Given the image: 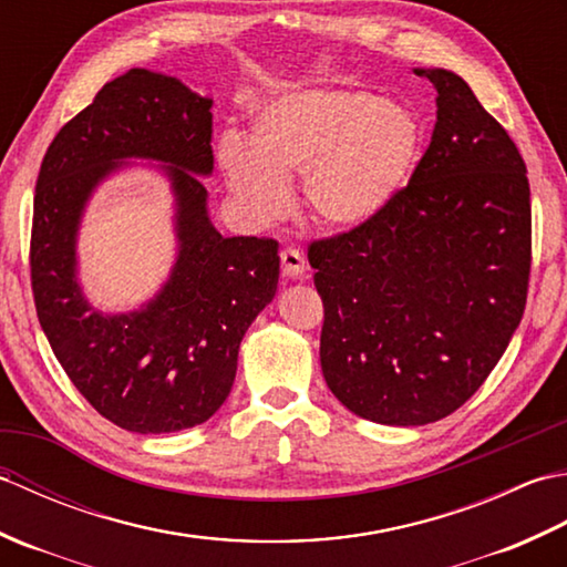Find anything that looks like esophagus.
Listing matches in <instances>:
<instances>
[{"label":"esophagus","mask_w":567,"mask_h":567,"mask_svg":"<svg viewBox=\"0 0 567 567\" xmlns=\"http://www.w3.org/2000/svg\"><path fill=\"white\" fill-rule=\"evenodd\" d=\"M280 260H282V272L287 277H302L307 272V260L302 252L295 248H285L280 252Z\"/></svg>","instance_id":"obj_1"}]
</instances>
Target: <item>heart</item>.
I'll return each instance as SVG.
<instances>
[{"label":"heart","instance_id":"b5f03b06","mask_svg":"<svg viewBox=\"0 0 567 567\" xmlns=\"http://www.w3.org/2000/svg\"><path fill=\"white\" fill-rule=\"evenodd\" d=\"M424 146L406 104L351 90H302L252 116L248 143L226 134L216 151L226 187L250 216L270 221L290 207L302 177L309 216L329 231L368 226L402 195Z\"/></svg>","mask_w":567,"mask_h":567}]
</instances>
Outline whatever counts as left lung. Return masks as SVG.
<instances>
[{"label": "left lung", "instance_id": "left-lung-1", "mask_svg": "<svg viewBox=\"0 0 567 567\" xmlns=\"http://www.w3.org/2000/svg\"><path fill=\"white\" fill-rule=\"evenodd\" d=\"M414 72L439 97L409 185L375 221L309 246L323 380L388 426L431 424L480 390L524 317L532 272L522 153L461 75Z\"/></svg>", "mask_w": 567, "mask_h": 567}]
</instances>
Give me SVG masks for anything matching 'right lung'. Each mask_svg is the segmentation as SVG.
I'll return each instance as SVG.
<instances>
[{"instance_id":"obj_1","label":"right lung","mask_w":567,"mask_h":567,"mask_svg":"<svg viewBox=\"0 0 567 567\" xmlns=\"http://www.w3.org/2000/svg\"><path fill=\"white\" fill-rule=\"evenodd\" d=\"M212 100L177 78L134 68L58 131L33 197L35 315L72 384L112 424L175 433L216 414L236 378L248 327L272 302L277 240L224 238L202 177L214 171ZM128 159L158 162L176 197L178 258L153 300L104 316L76 282L86 202Z\"/></svg>"}]
</instances>
